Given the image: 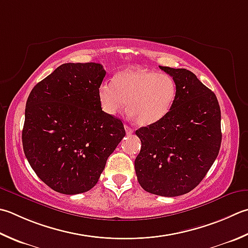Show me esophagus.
Returning <instances> with one entry per match:
<instances>
[{
  "label": "esophagus",
  "instance_id": "34e87169",
  "mask_svg": "<svg viewBox=\"0 0 248 248\" xmlns=\"http://www.w3.org/2000/svg\"><path fill=\"white\" fill-rule=\"evenodd\" d=\"M124 130H125V133H127V134H132L133 133V129L132 128H130L129 127V125H127V124H124Z\"/></svg>",
  "mask_w": 248,
  "mask_h": 248
}]
</instances>
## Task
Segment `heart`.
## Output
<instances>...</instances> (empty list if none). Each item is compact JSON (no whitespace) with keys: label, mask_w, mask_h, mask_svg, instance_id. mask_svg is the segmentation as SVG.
I'll use <instances>...</instances> for the list:
<instances>
[{"label":"heart","mask_w":248,"mask_h":248,"mask_svg":"<svg viewBox=\"0 0 248 248\" xmlns=\"http://www.w3.org/2000/svg\"><path fill=\"white\" fill-rule=\"evenodd\" d=\"M176 98L177 84L171 75L143 67L121 71L113 81H103L98 88V100L105 114L116 115L127 105L130 117L142 127L168 116Z\"/></svg>","instance_id":"b5f03b06"}]
</instances>
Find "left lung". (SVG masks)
I'll use <instances>...</instances> for the list:
<instances>
[{"label": "left lung", "instance_id": "1", "mask_svg": "<svg viewBox=\"0 0 248 248\" xmlns=\"http://www.w3.org/2000/svg\"><path fill=\"white\" fill-rule=\"evenodd\" d=\"M159 67L175 79L177 98L162 120L135 131L142 147L134 168L145 191L177 197L196 188L218 156L220 108L214 92L192 72Z\"/></svg>", "mask_w": 248, "mask_h": 248}]
</instances>
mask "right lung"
<instances>
[{
  "mask_svg": "<svg viewBox=\"0 0 248 248\" xmlns=\"http://www.w3.org/2000/svg\"><path fill=\"white\" fill-rule=\"evenodd\" d=\"M100 63H64L29 94L22 130L31 168L53 190L77 195L98 183L125 135L121 120L102 110Z\"/></svg>",
  "mask_w": 248,
  "mask_h": 248,
  "instance_id": "right-lung-1",
  "label": "right lung"
}]
</instances>
